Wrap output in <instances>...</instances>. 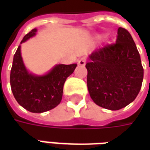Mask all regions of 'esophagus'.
Listing matches in <instances>:
<instances>
[{"mask_svg": "<svg viewBox=\"0 0 150 150\" xmlns=\"http://www.w3.org/2000/svg\"><path fill=\"white\" fill-rule=\"evenodd\" d=\"M86 62H87L86 59L83 57V58H80V59L78 60V64L79 66H82V67H83V66H85V64H86Z\"/></svg>", "mask_w": 150, "mask_h": 150, "instance_id": "1", "label": "esophagus"}]
</instances>
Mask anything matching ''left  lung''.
I'll return each instance as SVG.
<instances>
[{"mask_svg": "<svg viewBox=\"0 0 150 150\" xmlns=\"http://www.w3.org/2000/svg\"><path fill=\"white\" fill-rule=\"evenodd\" d=\"M87 84L94 103L119 110L132 103L142 88L144 69L129 32L119 27L116 42L95 50L86 64Z\"/></svg>", "mask_w": 150, "mask_h": 150, "instance_id": "1", "label": "left lung"}]
</instances>
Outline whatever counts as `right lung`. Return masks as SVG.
I'll use <instances>...</instances> for the list:
<instances>
[{
	"mask_svg": "<svg viewBox=\"0 0 150 150\" xmlns=\"http://www.w3.org/2000/svg\"><path fill=\"white\" fill-rule=\"evenodd\" d=\"M36 31L34 29L28 33L21 44L34 36ZM76 67L77 64H59L46 75H32L25 67L19 46L13 56L10 72V86L13 96L18 104L31 112L41 113L53 109L60 104L64 83Z\"/></svg>",
	"mask_w": 150,
	"mask_h": 150,
	"instance_id": "1",
	"label": "right lung"
}]
</instances>
